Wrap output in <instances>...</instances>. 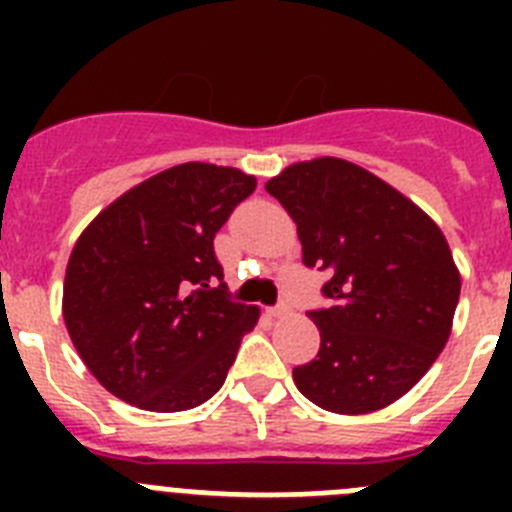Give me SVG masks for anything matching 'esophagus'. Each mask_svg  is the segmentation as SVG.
I'll use <instances>...</instances> for the list:
<instances>
[{
	"label": "esophagus",
	"instance_id": "34e87169",
	"mask_svg": "<svg viewBox=\"0 0 512 512\" xmlns=\"http://www.w3.org/2000/svg\"><path fill=\"white\" fill-rule=\"evenodd\" d=\"M271 315H274V318H279V315H287V312H289V305H287V302H279V305H274V307H271Z\"/></svg>",
	"mask_w": 512,
	"mask_h": 512
}]
</instances>
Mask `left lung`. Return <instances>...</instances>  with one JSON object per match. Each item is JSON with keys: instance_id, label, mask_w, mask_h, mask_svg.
<instances>
[{"instance_id": "left-lung-1", "label": "left lung", "mask_w": 512, "mask_h": 512, "mask_svg": "<svg viewBox=\"0 0 512 512\" xmlns=\"http://www.w3.org/2000/svg\"><path fill=\"white\" fill-rule=\"evenodd\" d=\"M266 192L297 223L302 264L328 271V307L307 312L320 351L295 366L297 390L330 413L387 408L449 341L461 279L441 228L343 158L287 166Z\"/></svg>"}]
</instances>
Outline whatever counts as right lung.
I'll list each match as a JSON object with an SVG mask.
<instances>
[{
    "label": "right lung",
    "mask_w": 512,
    "mask_h": 512,
    "mask_svg": "<svg viewBox=\"0 0 512 512\" xmlns=\"http://www.w3.org/2000/svg\"><path fill=\"white\" fill-rule=\"evenodd\" d=\"M256 189L192 161L117 197L79 235L63 320L104 390L151 413L197 408L223 387L259 307L230 300L215 233Z\"/></svg>",
    "instance_id": "add662e5"
}]
</instances>
